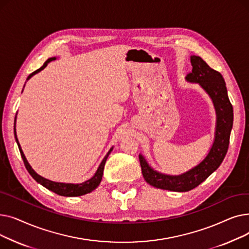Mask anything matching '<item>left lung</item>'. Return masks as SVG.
Masks as SVG:
<instances>
[{"mask_svg": "<svg viewBox=\"0 0 249 249\" xmlns=\"http://www.w3.org/2000/svg\"><path fill=\"white\" fill-rule=\"evenodd\" d=\"M191 62L193 70L187 74V80L199 83L214 103L217 113L215 141L207 158L199 165L180 176H167L155 172L147 164L145 159L139 155L143 178L149 185L158 189L174 192H188L195 189L220 166L228 150L233 125V107L227 95L224 78L200 56H191Z\"/></svg>", "mask_w": 249, "mask_h": 249, "instance_id": "obj_1", "label": "left lung"}]
</instances>
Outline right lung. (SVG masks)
Instances as JSON below:
<instances>
[{"mask_svg":"<svg viewBox=\"0 0 249 249\" xmlns=\"http://www.w3.org/2000/svg\"><path fill=\"white\" fill-rule=\"evenodd\" d=\"M54 59H55V57L48 58V59L43 63V65H42V67H41L40 69H38L37 71H33L31 74H29V76L27 77V80H29V78H30L32 75H34L35 73H37V72H39L40 71H42V70L46 67L47 63H48L49 61H52V60H54ZM14 134H15V136H16V129H15V128H14ZM16 141H17V144H18V147H19L21 156H22V160H23V161H24L25 167H26V169H27V171H28V173L31 175V177H32L37 182H39V184L42 185L43 187H45L46 189L52 191V192L57 194V195H59V196H64V197H77V196H83V195H86V194H89V193H90V192H93V191L100 185V182H101V180H102V177H103V172H104L105 163H106V160H107V159H108V156H109V154L111 153V151H112V149H113V147H112V148L109 150V152L106 154V156H105L104 160H102V162H101V164H100V166H99V168H98V171L96 172V174H95V176H94L93 178L88 179V180H86L85 182H83V184L73 185V184H63V182L51 181V180H49V179H46V178L40 177L39 175H37V174L33 171L32 167L30 166V164L28 163L27 160H26L25 155H24V153H23V151H22V149H21V146H20V144H19V141H18L17 137H16Z\"/></svg>","mask_w":249,"mask_h":249,"instance_id":"right-lung-1","label":"right lung"}]
</instances>
